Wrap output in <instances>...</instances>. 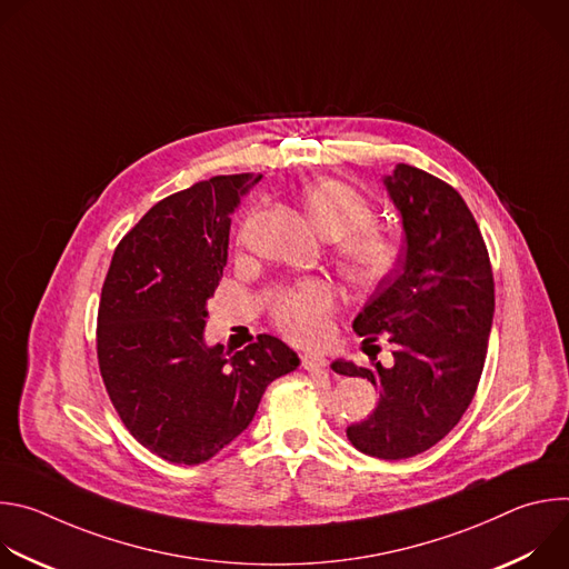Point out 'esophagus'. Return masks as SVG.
Returning <instances> with one entry per match:
<instances>
[{"instance_id": "esophagus-1", "label": "esophagus", "mask_w": 569, "mask_h": 569, "mask_svg": "<svg viewBox=\"0 0 569 569\" xmlns=\"http://www.w3.org/2000/svg\"><path fill=\"white\" fill-rule=\"evenodd\" d=\"M327 365H329V362H327V358H323L321 353H315V351L301 353V367H303L306 371H321Z\"/></svg>"}]
</instances>
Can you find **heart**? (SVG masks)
<instances>
[{
    "label": "heart",
    "instance_id": "obj_1",
    "mask_svg": "<svg viewBox=\"0 0 569 569\" xmlns=\"http://www.w3.org/2000/svg\"><path fill=\"white\" fill-rule=\"evenodd\" d=\"M303 209L319 233L336 238L345 272L356 283H378L398 263V242L373 224V202L340 180H323L301 193ZM338 303V290L327 279H306L286 290L274 308V327L292 342H317L329 333V315Z\"/></svg>",
    "mask_w": 569,
    "mask_h": 569
}]
</instances>
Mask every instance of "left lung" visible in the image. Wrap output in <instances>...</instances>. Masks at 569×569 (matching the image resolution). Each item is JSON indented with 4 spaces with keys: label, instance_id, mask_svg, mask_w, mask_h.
<instances>
[{
    "label": "left lung",
    "instance_id": "obj_1",
    "mask_svg": "<svg viewBox=\"0 0 569 569\" xmlns=\"http://www.w3.org/2000/svg\"><path fill=\"white\" fill-rule=\"evenodd\" d=\"M385 187L402 220L405 252L353 331L365 342L387 336L393 365L331 367L371 380L380 393L369 419L347 428L349 441L369 457L408 459L441 441L468 410L489 349L496 283L481 231L450 184L398 164Z\"/></svg>",
    "mask_w": 569,
    "mask_h": 569
}]
</instances>
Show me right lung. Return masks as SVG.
Listing matches in <instances>:
<instances>
[{
	"instance_id": "right-lung-1",
	"label": "right lung",
	"mask_w": 569,
	"mask_h": 569,
	"mask_svg": "<svg viewBox=\"0 0 569 569\" xmlns=\"http://www.w3.org/2000/svg\"><path fill=\"white\" fill-rule=\"evenodd\" d=\"M261 176H216L159 200L114 250L97 353L130 435L171 463H202L246 430L268 385L299 367L274 336L242 351L204 345L227 266L231 213Z\"/></svg>"
}]
</instances>
